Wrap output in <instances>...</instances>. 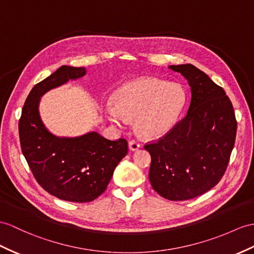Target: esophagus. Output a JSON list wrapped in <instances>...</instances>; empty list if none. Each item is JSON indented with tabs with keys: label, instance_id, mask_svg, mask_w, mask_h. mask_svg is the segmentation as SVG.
Returning a JSON list of instances; mask_svg holds the SVG:
<instances>
[{
	"label": "esophagus",
	"instance_id": "1",
	"mask_svg": "<svg viewBox=\"0 0 254 254\" xmlns=\"http://www.w3.org/2000/svg\"><path fill=\"white\" fill-rule=\"evenodd\" d=\"M129 148H130L131 151H137L140 148V144L137 141L131 140V141H129Z\"/></svg>",
	"mask_w": 254,
	"mask_h": 254
}]
</instances>
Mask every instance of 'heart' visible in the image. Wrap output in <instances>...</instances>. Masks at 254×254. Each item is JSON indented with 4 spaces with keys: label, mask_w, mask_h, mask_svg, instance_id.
Returning a JSON list of instances; mask_svg holds the SVG:
<instances>
[{
    "label": "heart",
    "mask_w": 254,
    "mask_h": 254,
    "mask_svg": "<svg viewBox=\"0 0 254 254\" xmlns=\"http://www.w3.org/2000/svg\"><path fill=\"white\" fill-rule=\"evenodd\" d=\"M185 103L181 85L146 77L124 85L106 107L108 119L121 128L135 117V128L147 138H157L174 127Z\"/></svg>",
    "instance_id": "obj_1"
}]
</instances>
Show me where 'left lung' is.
<instances>
[{"label": "left lung", "instance_id": "left-lung-1", "mask_svg": "<svg viewBox=\"0 0 254 254\" xmlns=\"http://www.w3.org/2000/svg\"><path fill=\"white\" fill-rule=\"evenodd\" d=\"M188 79L191 98L184 119L156 142L148 179L166 199H191L211 190L223 177L236 138L237 122L224 89L193 64L169 65Z\"/></svg>", "mask_w": 254, "mask_h": 254}]
</instances>
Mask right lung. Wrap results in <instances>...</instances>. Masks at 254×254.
I'll return each mask as SVG.
<instances>
[{
  "mask_svg": "<svg viewBox=\"0 0 254 254\" xmlns=\"http://www.w3.org/2000/svg\"><path fill=\"white\" fill-rule=\"evenodd\" d=\"M85 74V67L60 66L30 91L19 120L21 151L36 181L49 194L73 202H88L100 196L117 164L128 153L125 139L112 141L96 131L60 138L43 124L41 97Z\"/></svg>",
  "mask_w": 254,
  "mask_h": 254,
  "instance_id": "1",
  "label": "right lung"
}]
</instances>
